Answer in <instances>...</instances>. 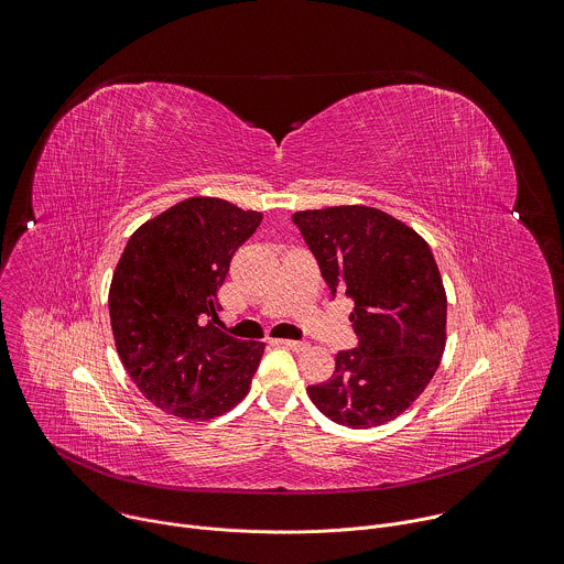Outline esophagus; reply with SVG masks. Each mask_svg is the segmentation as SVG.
<instances>
[{
  "mask_svg": "<svg viewBox=\"0 0 564 564\" xmlns=\"http://www.w3.org/2000/svg\"><path fill=\"white\" fill-rule=\"evenodd\" d=\"M275 344H278V346H284V348H291V350H295V352H302V350L308 348L306 341H295V339H275Z\"/></svg>",
  "mask_w": 564,
  "mask_h": 564,
  "instance_id": "obj_1",
  "label": "esophagus"
}]
</instances>
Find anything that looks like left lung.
Listing matches in <instances>:
<instances>
[{"instance_id": "1", "label": "left lung", "mask_w": 564, "mask_h": 564, "mask_svg": "<svg viewBox=\"0 0 564 564\" xmlns=\"http://www.w3.org/2000/svg\"><path fill=\"white\" fill-rule=\"evenodd\" d=\"M293 223L333 295L355 300L359 337L337 352L333 377L306 392L339 425H383L416 401L445 350L447 297L434 256L412 227L366 205L295 212Z\"/></svg>"}]
</instances>
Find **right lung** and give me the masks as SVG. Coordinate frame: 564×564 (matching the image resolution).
Segmentation results:
<instances>
[{"label":"right lung","mask_w":564,"mask_h":564,"mask_svg":"<svg viewBox=\"0 0 564 564\" xmlns=\"http://www.w3.org/2000/svg\"><path fill=\"white\" fill-rule=\"evenodd\" d=\"M262 223L223 198L196 196L143 223L110 284L117 352L145 399L189 421H209L249 392L262 341L212 324L238 247Z\"/></svg>","instance_id":"add662e5"}]
</instances>
